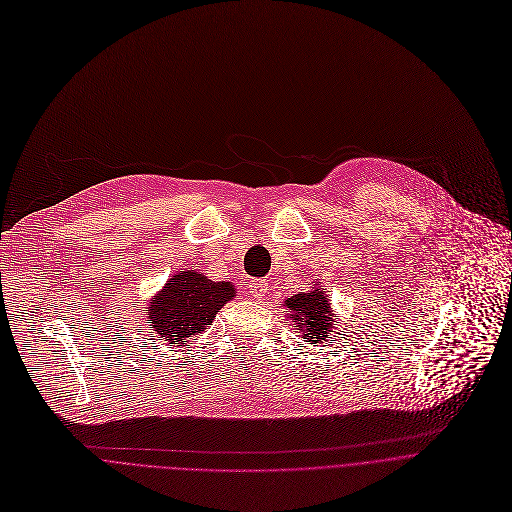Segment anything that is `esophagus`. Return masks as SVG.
<instances>
[{
    "label": "esophagus",
    "instance_id": "esophagus-1",
    "mask_svg": "<svg viewBox=\"0 0 512 512\" xmlns=\"http://www.w3.org/2000/svg\"><path fill=\"white\" fill-rule=\"evenodd\" d=\"M248 292L254 296V298H264L266 296V292H268V282L266 280H262V278H252L250 282H248Z\"/></svg>",
    "mask_w": 512,
    "mask_h": 512
}]
</instances>
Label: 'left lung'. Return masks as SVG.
Here are the masks:
<instances>
[{"label":"left lung","instance_id":"obj_1","mask_svg":"<svg viewBox=\"0 0 512 512\" xmlns=\"http://www.w3.org/2000/svg\"><path fill=\"white\" fill-rule=\"evenodd\" d=\"M286 306L294 313L290 319L298 325V331L304 339L311 343H319L321 339H329V333L333 329L331 323V306L329 298L325 296V290L317 288L304 294H294L286 300Z\"/></svg>","mask_w":512,"mask_h":512}]
</instances>
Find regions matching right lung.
<instances>
[{"mask_svg": "<svg viewBox=\"0 0 512 512\" xmlns=\"http://www.w3.org/2000/svg\"><path fill=\"white\" fill-rule=\"evenodd\" d=\"M228 282H214L197 272H179L149 306L151 327L169 343L185 345L191 335L206 329L222 306L234 296Z\"/></svg>", "mask_w": 512, "mask_h": 512, "instance_id": "1", "label": "right lung"}]
</instances>
